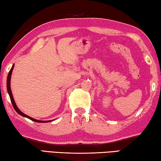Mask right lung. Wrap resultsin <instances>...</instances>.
<instances>
[{
  "label": "right lung",
  "instance_id": "add662e5",
  "mask_svg": "<svg viewBox=\"0 0 161 161\" xmlns=\"http://www.w3.org/2000/svg\"><path fill=\"white\" fill-rule=\"evenodd\" d=\"M14 65H13L11 69L10 70L9 73H8V78H7V90L8 92V94H9V96H10V101L12 103V105L13 106H14V108L15 109V111H16L18 114H20V115H22V116H24L25 118H28L29 119L33 120V121H35V122H38V123H46V122H50V120L48 121H43V120H36L34 119V118H31L30 116H28L27 115L24 114V113H22L20 111V110L18 109V108L16 106V104H15V103L14 101V97H13V95H12V92H11V88H10V78H11V74H12V71L13 69H14Z\"/></svg>",
  "mask_w": 161,
  "mask_h": 161
}]
</instances>
